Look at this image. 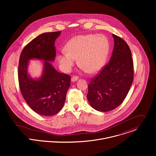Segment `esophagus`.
I'll return each instance as SVG.
<instances>
[{"instance_id": "1", "label": "esophagus", "mask_w": 156, "mask_h": 156, "mask_svg": "<svg viewBox=\"0 0 156 156\" xmlns=\"http://www.w3.org/2000/svg\"><path fill=\"white\" fill-rule=\"evenodd\" d=\"M78 79H79V77L77 76H73V77H71V82H75L77 80H78Z\"/></svg>"}]
</instances>
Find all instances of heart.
<instances>
[{
	"label": "heart",
	"mask_w": 156,
	"mask_h": 156,
	"mask_svg": "<svg viewBox=\"0 0 156 156\" xmlns=\"http://www.w3.org/2000/svg\"><path fill=\"white\" fill-rule=\"evenodd\" d=\"M66 50L61 51L58 61L62 70L69 72L77 62L90 73L99 71L105 65L109 51V43L103 35H83L71 38Z\"/></svg>",
	"instance_id": "b5f03b06"
}]
</instances>
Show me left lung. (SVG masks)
Listing matches in <instances>:
<instances>
[{"label": "left lung", "mask_w": 156, "mask_h": 156, "mask_svg": "<svg viewBox=\"0 0 156 156\" xmlns=\"http://www.w3.org/2000/svg\"><path fill=\"white\" fill-rule=\"evenodd\" d=\"M114 48L109 64L88 85L87 98L90 106L100 112L111 111L126 97L133 80V62L129 45L112 34Z\"/></svg>", "instance_id": "1"}]
</instances>
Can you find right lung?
Masks as SVG:
<instances>
[{
  "mask_svg": "<svg viewBox=\"0 0 156 156\" xmlns=\"http://www.w3.org/2000/svg\"><path fill=\"white\" fill-rule=\"evenodd\" d=\"M61 32L41 34L24 47L20 57L18 77L23 97L34 111L43 116H52L62 109L70 87V76L58 72L51 63L56 57L55 41ZM31 60L42 61L39 78H33L28 72Z\"/></svg>",
  "mask_w": 156,
  "mask_h": 156,
  "instance_id": "1",
  "label": "right lung"
}]
</instances>
